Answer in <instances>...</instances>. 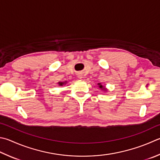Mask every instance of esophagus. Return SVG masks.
<instances>
[{"label":"esophagus","instance_id":"1","mask_svg":"<svg viewBox=\"0 0 160 160\" xmlns=\"http://www.w3.org/2000/svg\"><path fill=\"white\" fill-rule=\"evenodd\" d=\"M78 77H79V79H81V78H82V75L80 74H78Z\"/></svg>","mask_w":160,"mask_h":160}]
</instances>
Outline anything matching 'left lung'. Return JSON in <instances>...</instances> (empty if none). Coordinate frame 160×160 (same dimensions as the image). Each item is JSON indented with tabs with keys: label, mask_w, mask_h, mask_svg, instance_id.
<instances>
[{
	"label": "left lung",
	"mask_w": 160,
	"mask_h": 160,
	"mask_svg": "<svg viewBox=\"0 0 160 160\" xmlns=\"http://www.w3.org/2000/svg\"><path fill=\"white\" fill-rule=\"evenodd\" d=\"M98 85H99V88H100L101 89L104 90H106V89H105V88H104V86H102V85H101V83H98Z\"/></svg>",
	"instance_id": "1"
}]
</instances>
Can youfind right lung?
Segmentation results:
<instances>
[{
    "mask_svg": "<svg viewBox=\"0 0 160 160\" xmlns=\"http://www.w3.org/2000/svg\"><path fill=\"white\" fill-rule=\"evenodd\" d=\"M65 83H66V81H65V82H59V83H58L59 86H62V85H64Z\"/></svg>",
    "mask_w": 160,
    "mask_h": 160,
    "instance_id": "obj_1",
    "label": "right lung"
}]
</instances>
